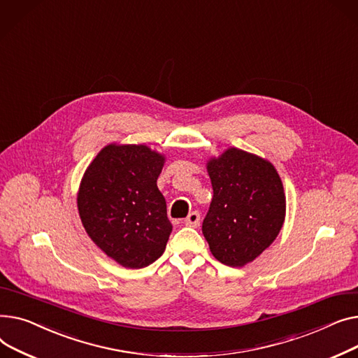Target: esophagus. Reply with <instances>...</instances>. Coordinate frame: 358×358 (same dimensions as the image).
<instances>
[{
    "label": "esophagus",
    "instance_id": "obj_1",
    "mask_svg": "<svg viewBox=\"0 0 358 358\" xmlns=\"http://www.w3.org/2000/svg\"><path fill=\"white\" fill-rule=\"evenodd\" d=\"M199 222H201V215L198 211H192L185 220V224L187 227H194V228H196L199 225Z\"/></svg>",
    "mask_w": 358,
    "mask_h": 358
}]
</instances>
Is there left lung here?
Returning <instances> with one entry per match:
<instances>
[{
	"mask_svg": "<svg viewBox=\"0 0 358 358\" xmlns=\"http://www.w3.org/2000/svg\"><path fill=\"white\" fill-rule=\"evenodd\" d=\"M214 196L202 233L214 257L241 267L275 241L285 221L286 198L271 163L240 149H228L208 163Z\"/></svg>",
	"mask_w": 358,
	"mask_h": 358,
	"instance_id": "left-lung-1",
	"label": "left lung"
}]
</instances>
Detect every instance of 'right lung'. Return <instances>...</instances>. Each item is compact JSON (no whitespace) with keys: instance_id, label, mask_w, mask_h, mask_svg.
<instances>
[{"instance_id":"obj_1","label":"right lung","mask_w":358,"mask_h":358,"mask_svg":"<svg viewBox=\"0 0 358 358\" xmlns=\"http://www.w3.org/2000/svg\"><path fill=\"white\" fill-rule=\"evenodd\" d=\"M164 157L143 144L102 149L82 178L78 209L92 241L124 267L156 262L172 233L157 187Z\"/></svg>"}]
</instances>
